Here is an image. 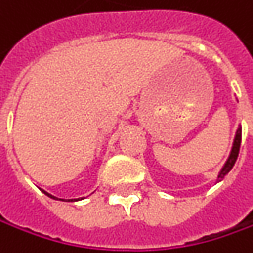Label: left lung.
Instances as JSON below:
<instances>
[{
    "mask_svg": "<svg viewBox=\"0 0 253 253\" xmlns=\"http://www.w3.org/2000/svg\"><path fill=\"white\" fill-rule=\"evenodd\" d=\"M241 135H242V131H241V125H239V128L237 129V132H235V138H234V142H232V148H231V152H229L228 159L225 161L224 166H222L221 170L218 171L215 183H217V181H221V179H224V176L228 174L229 170L234 168V165H235V162H237V158H238L239 146H241Z\"/></svg>",
    "mask_w": 253,
    "mask_h": 253,
    "instance_id": "8db88e82",
    "label": "left lung"
}]
</instances>
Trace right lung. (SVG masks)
Wrapping results in <instances>:
<instances>
[{
    "mask_svg": "<svg viewBox=\"0 0 253 253\" xmlns=\"http://www.w3.org/2000/svg\"><path fill=\"white\" fill-rule=\"evenodd\" d=\"M43 191L44 194L47 196V197H50V199H53V200H60V201H79V200H83L84 197H82V199H69V200H64V199H59V197H56V196H52L50 193H47V191H44V190H42Z\"/></svg>",
    "mask_w": 253,
    "mask_h": 253,
    "instance_id": "right-lung-1",
    "label": "right lung"
}]
</instances>
